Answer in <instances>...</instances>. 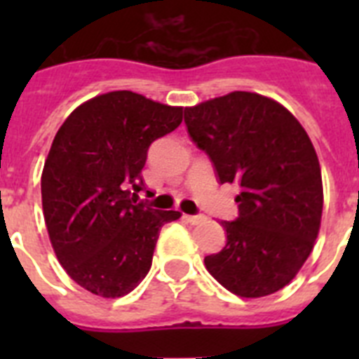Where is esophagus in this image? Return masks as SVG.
Returning <instances> with one entry per match:
<instances>
[{"label": "esophagus", "instance_id": "esophagus-1", "mask_svg": "<svg viewBox=\"0 0 359 359\" xmlns=\"http://www.w3.org/2000/svg\"><path fill=\"white\" fill-rule=\"evenodd\" d=\"M185 219H187V221H189L190 224H198V223H201V221H205V215H201V214H198V215H185Z\"/></svg>", "mask_w": 359, "mask_h": 359}]
</instances>
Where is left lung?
Instances as JSON below:
<instances>
[{
  "mask_svg": "<svg viewBox=\"0 0 359 359\" xmlns=\"http://www.w3.org/2000/svg\"><path fill=\"white\" fill-rule=\"evenodd\" d=\"M185 126L217 182L241 190L239 215L221 221L226 244L205 257L208 273L239 297L282 290L309 257L322 219V172L309 136L286 107L248 91L187 107Z\"/></svg>",
  "mask_w": 359,
  "mask_h": 359,
  "instance_id": "left-lung-1",
  "label": "left lung"
}]
</instances>
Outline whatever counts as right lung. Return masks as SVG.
I'll return each instance as SVG.
<instances>
[{
    "mask_svg": "<svg viewBox=\"0 0 359 359\" xmlns=\"http://www.w3.org/2000/svg\"><path fill=\"white\" fill-rule=\"evenodd\" d=\"M170 107L133 91L91 98L65 120L41 176L48 236L66 273L104 298L149 273L158 233L180 212L138 201L151 144L182 123Z\"/></svg>",
    "mask_w": 359,
    "mask_h": 359,
    "instance_id": "right-lung-1",
    "label": "right lung"
}]
</instances>
